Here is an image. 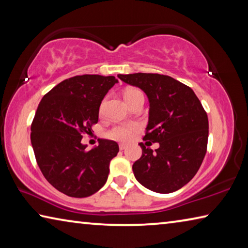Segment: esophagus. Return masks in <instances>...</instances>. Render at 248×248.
<instances>
[{
	"label": "esophagus",
	"instance_id": "esophagus-1",
	"mask_svg": "<svg viewBox=\"0 0 248 248\" xmlns=\"http://www.w3.org/2000/svg\"><path fill=\"white\" fill-rule=\"evenodd\" d=\"M125 148H127V144H124V143H120L119 144V149L123 151V150H124Z\"/></svg>",
	"mask_w": 248,
	"mask_h": 248
}]
</instances>
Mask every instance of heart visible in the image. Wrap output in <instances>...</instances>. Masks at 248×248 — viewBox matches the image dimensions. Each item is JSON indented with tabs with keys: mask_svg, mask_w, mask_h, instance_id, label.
Instances as JSON below:
<instances>
[{
	"mask_svg": "<svg viewBox=\"0 0 248 248\" xmlns=\"http://www.w3.org/2000/svg\"><path fill=\"white\" fill-rule=\"evenodd\" d=\"M124 99L128 104L131 103L132 100L139 97L144 98V94L142 93V91L139 89H134V87H130V89L125 90L124 92ZM138 130V127L136 124H116L110 130L107 131V137L110 138L112 140L116 141H128L130 138L132 137V134Z\"/></svg>",
	"mask_w": 248,
	"mask_h": 248,
	"instance_id": "heart-1",
	"label": "heart"
}]
</instances>
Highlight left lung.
Here are the masks:
<instances>
[{
    "instance_id": "1",
    "label": "left lung",
    "mask_w": 248,
    "mask_h": 248,
    "mask_svg": "<svg viewBox=\"0 0 248 248\" xmlns=\"http://www.w3.org/2000/svg\"><path fill=\"white\" fill-rule=\"evenodd\" d=\"M118 78L148 96L149 123L143 140L159 144L153 151L139 143L142 155L132 165L134 177L158 194L180 189L197 174L207 152V112L189 86L167 75L134 73Z\"/></svg>"
}]
</instances>
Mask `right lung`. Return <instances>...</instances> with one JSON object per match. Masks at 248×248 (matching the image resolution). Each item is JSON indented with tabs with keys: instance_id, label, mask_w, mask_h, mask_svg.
Returning <instances> with one entry per match:
<instances>
[{
	"instance_id": "1",
	"label": "right lung",
	"mask_w": 248,
	"mask_h": 248,
	"mask_svg": "<svg viewBox=\"0 0 248 248\" xmlns=\"http://www.w3.org/2000/svg\"><path fill=\"white\" fill-rule=\"evenodd\" d=\"M116 83L115 77L78 75L59 83L38 105L31 128L37 164L49 184L66 196H92L108 178L109 163L119 152L117 142L100 139L87 151L81 141L84 133H92L102 100Z\"/></svg>"
}]
</instances>
